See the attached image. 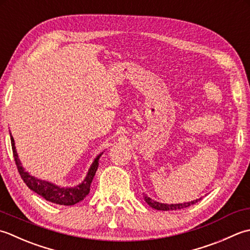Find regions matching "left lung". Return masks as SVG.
<instances>
[{
    "instance_id": "left-lung-1",
    "label": "left lung",
    "mask_w": 250,
    "mask_h": 250,
    "mask_svg": "<svg viewBox=\"0 0 250 250\" xmlns=\"http://www.w3.org/2000/svg\"><path fill=\"white\" fill-rule=\"evenodd\" d=\"M202 200V198H198V200L183 203V204H164V203H159L152 198L145 196V201L147 203V205H150L152 208L157 210H177V209H182V208L189 207L191 205H194L198 201Z\"/></svg>"
}]
</instances>
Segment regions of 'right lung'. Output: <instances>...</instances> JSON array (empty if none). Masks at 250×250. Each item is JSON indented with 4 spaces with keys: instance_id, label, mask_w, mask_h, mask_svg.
<instances>
[{
    "instance_id": "right-lung-1",
    "label": "right lung",
    "mask_w": 250,
    "mask_h": 250,
    "mask_svg": "<svg viewBox=\"0 0 250 250\" xmlns=\"http://www.w3.org/2000/svg\"><path fill=\"white\" fill-rule=\"evenodd\" d=\"M11 141H12L14 159H15V163H16L17 169L19 171L20 176H21V179L23 180L25 185H27L29 189H31L33 192L44 197L45 200L48 202L58 204V205H64V206L74 205V204L83 201L84 198L88 195L91 181L94 179L97 168H98V165H99V159L103 153H100L96 157L95 161L93 162V164H91L89 168L87 175L85 177L84 181L81 183V185L76 186L74 188H62V187L56 186L49 181L38 179V178H35L34 176L30 175L28 171H25L23 169V167L21 166L20 160L18 159L16 146H15V141L12 134H11Z\"/></svg>"
}]
</instances>
